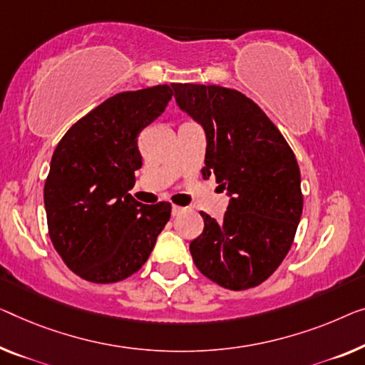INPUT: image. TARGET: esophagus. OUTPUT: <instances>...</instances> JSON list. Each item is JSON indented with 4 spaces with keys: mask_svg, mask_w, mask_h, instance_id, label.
<instances>
[{
    "mask_svg": "<svg viewBox=\"0 0 365 365\" xmlns=\"http://www.w3.org/2000/svg\"><path fill=\"white\" fill-rule=\"evenodd\" d=\"M183 211L185 208H182V206H175V205L172 206V216H178L180 213H183Z\"/></svg>",
    "mask_w": 365,
    "mask_h": 365,
    "instance_id": "1",
    "label": "esophagus"
}]
</instances>
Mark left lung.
<instances>
[{"mask_svg": "<svg viewBox=\"0 0 365 365\" xmlns=\"http://www.w3.org/2000/svg\"><path fill=\"white\" fill-rule=\"evenodd\" d=\"M175 101L206 135L203 177H216L230 205L222 221L201 213L190 242L198 270L246 290L267 280L290 251L302 217L300 168L284 135L246 95L216 85L173 83Z\"/></svg>", "mask_w": 365, "mask_h": 365, "instance_id": "obj_1", "label": "left lung"}]
</instances>
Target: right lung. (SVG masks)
<instances>
[{"instance_id":"add662e5","label":"right lung","mask_w":365,"mask_h":365,"mask_svg":"<svg viewBox=\"0 0 365 365\" xmlns=\"http://www.w3.org/2000/svg\"><path fill=\"white\" fill-rule=\"evenodd\" d=\"M173 91L157 85L118 93L67 130L43 187L48 236L67 267L93 284L128 279L143 267L172 206L129 195L143 167L140 130L165 111Z\"/></svg>"}]
</instances>
